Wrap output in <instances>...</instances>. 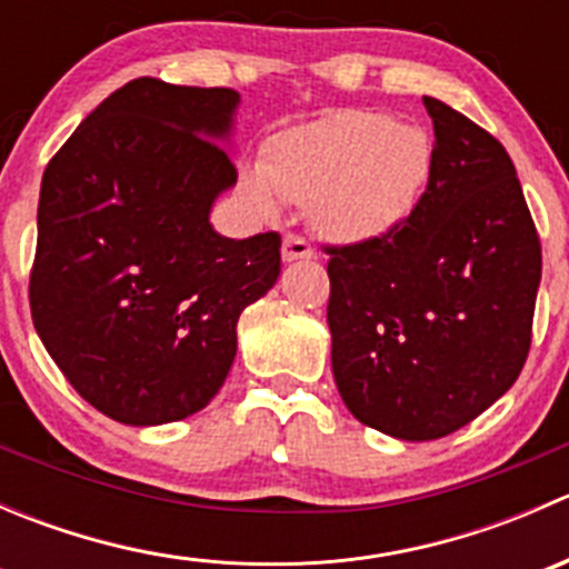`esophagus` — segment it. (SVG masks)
Listing matches in <instances>:
<instances>
[{"mask_svg": "<svg viewBox=\"0 0 569 569\" xmlns=\"http://www.w3.org/2000/svg\"><path fill=\"white\" fill-rule=\"evenodd\" d=\"M300 258H313V248L306 237L286 233L283 237V261H300Z\"/></svg>", "mask_w": 569, "mask_h": 569, "instance_id": "esophagus-1", "label": "esophagus"}]
</instances>
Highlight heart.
Here are the masks:
<instances>
[{
  "label": "heart",
  "mask_w": 569,
  "mask_h": 569,
  "mask_svg": "<svg viewBox=\"0 0 569 569\" xmlns=\"http://www.w3.org/2000/svg\"><path fill=\"white\" fill-rule=\"evenodd\" d=\"M429 178L432 142L421 129L352 109L274 134L258 168L239 176V189L263 214L278 211L280 198L308 203L325 237L366 242L416 211Z\"/></svg>",
  "instance_id": "obj_1"
}]
</instances>
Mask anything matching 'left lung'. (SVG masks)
<instances>
[{
    "mask_svg": "<svg viewBox=\"0 0 569 569\" xmlns=\"http://www.w3.org/2000/svg\"><path fill=\"white\" fill-rule=\"evenodd\" d=\"M432 178L386 237L325 248L332 377L360 423L438 440L515 386L542 248L501 142L438 99Z\"/></svg>",
    "mask_w": 569,
    "mask_h": 569,
    "instance_id": "8db88e82",
    "label": "left lung"
}]
</instances>
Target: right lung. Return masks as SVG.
I'll list each match as a JSON object with an SVG mask.
<instances>
[{
    "mask_svg": "<svg viewBox=\"0 0 569 569\" xmlns=\"http://www.w3.org/2000/svg\"><path fill=\"white\" fill-rule=\"evenodd\" d=\"M239 93L140 77L46 164L30 272L36 330L66 380L131 427L203 410L237 355L239 313L280 274V233L228 239L209 211L237 183Z\"/></svg>",
    "mask_w": 569,
    "mask_h": 569,
    "instance_id": "add662e5",
    "label": "right lung"
}]
</instances>
